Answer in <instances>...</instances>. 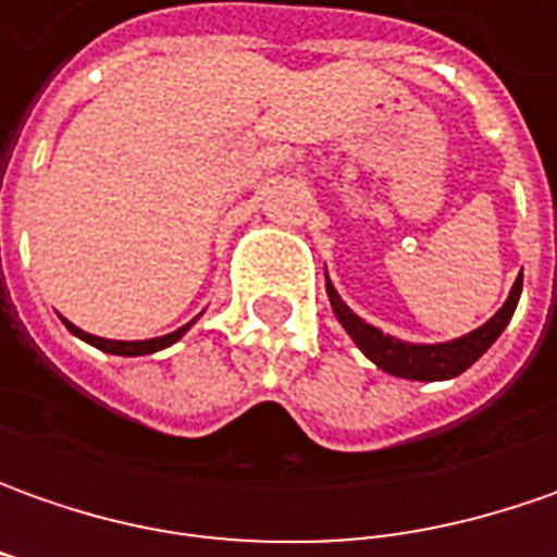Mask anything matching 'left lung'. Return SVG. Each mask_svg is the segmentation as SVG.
Masks as SVG:
<instances>
[{"label":"left lung","mask_w":557,"mask_h":557,"mask_svg":"<svg viewBox=\"0 0 557 557\" xmlns=\"http://www.w3.org/2000/svg\"><path fill=\"white\" fill-rule=\"evenodd\" d=\"M521 285H524V275H518V282L508 290V300L493 319L483 322L481 329L461 334L456 341H443V344H409V341L384 334L381 329L369 325L366 319H359L341 300V294L334 290L329 275H325V290H329L334 315L344 325V332L354 337L356 347L369 356L381 372L394 374V377H409V381H446V377H456L465 369H471L496 344V337L505 332V325L511 322L515 307L521 300Z\"/></svg>","instance_id":"1"}]
</instances>
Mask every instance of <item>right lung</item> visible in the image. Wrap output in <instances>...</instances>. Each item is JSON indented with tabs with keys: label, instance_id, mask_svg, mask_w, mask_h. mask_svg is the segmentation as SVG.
<instances>
[{
	"label": "right lung",
	"instance_id": "add662e5",
	"mask_svg": "<svg viewBox=\"0 0 557 557\" xmlns=\"http://www.w3.org/2000/svg\"><path fill=\"white\" fill-rule=\"evenodd\" d=\"M64 325H67V332L76 334L79 341H86V344H92L98 350H104V354H114V356H148V354H158L163 347H170V344H176L180 337H183L191 325H195V319L183 325V329H176V332L163 334V337H148V341H108V337H96V334L83 332V329H76L74 322H67L64 319Z\"/></svg>",
	"mask_w": 557,
	"mask_h": 557
}]
</instances>
